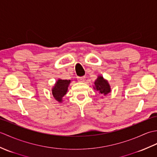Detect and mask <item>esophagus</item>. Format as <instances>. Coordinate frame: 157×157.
Returning <instances> with one entry per match:
<instances>
[{"instance_id": "obj_1", "label": "esophagus", "mask_w": 157, "mask_h": 157, "mask_svg": "<svg viewBox=\"0 0 157 157\" xmlns=\"http://www.w3.org/2000/svg\"><path fill=\"white\" fill-rule=\"evenodd\" d=\"M85 77H78V82H84L85 81Z\"/></svg>"}]
</instances>
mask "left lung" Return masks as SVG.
I'll return each instance as SVG.
<instances>
[{"label":"left lung","instance_id":"left-lung-1","mask_svg":"<svg viewBox=\"0 0 157 157\" xmlns=\"http://www.w3.org/2000/svg\"><path fill=\"white\" fill-rule=\"evenodd\" d=\"M94 89L96 90L99 94L104 95H106L111 91L109 82L101 75H99L94 82Z\"/></svg>","mask_w":157,"mask_h":157}]
</instances>
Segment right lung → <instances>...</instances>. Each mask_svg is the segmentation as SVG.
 I'll use <instances>...</instances> for the list:
<instances>
[{
	"instance_id": "1",
	"label": "right lung",
	"mask_w": 157,
	"mask_h": 157,
	"mask_svg": "<svg viewBox=\"0 0 157 157\" xmlns=\"http://www.w3.org/2000/svg\"><path fill=\"white\" fill-rule=\"evenodd\" d=\"M71 82V80H67V79H59L56 82L55 86L52 89V95L55 100L58 102H61L63 101V97L67 92L68 86Z\"/></svg>"
}]
</instances>
